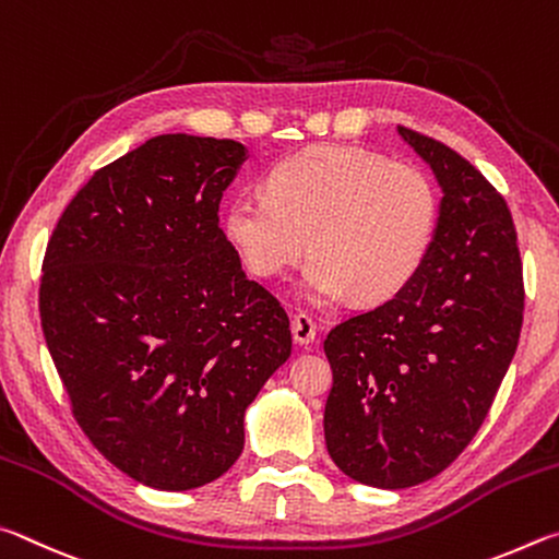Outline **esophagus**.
I'll return each mask as SVG.
<instances>
[{
    "instance_id": "34e87169",
    "label": "esophagus",
    "mask_w": 559,
    "mask_h": 559,
    "mask_svg": "<svg viewBox=\"0 0 559 559\" xmlns=\"http://www.w3.org/2000/svg\"><path fill=\"white\" fill-rule=\"evenodd\" d=\"M292 336H295L299 346H309L311 341L317 338V324L307 311H299V314L292 319Z\"/></svg>"
}]
</instances>
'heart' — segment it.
Wrapping results in <instances>:
<instances>
[{
  "label": "heart",
  "instance_id": "heart-1",
  "mask_svg": "<svg viewBox=\"0 0 559 559\" xmlns=\"http://www.w3.org/2000/svg\"><path fill=\"white\" fill-rule=\"evenodd\" d=\"M264 191L235 193L223 235L242 267L272 280L309 250L305 295L383 301L413 282L442 215L437 181L413 162L348 144L309 146L264 174Z\"/></svg>",
  "mask_w": 559,
  "mask_h": 559
}]
</instances>
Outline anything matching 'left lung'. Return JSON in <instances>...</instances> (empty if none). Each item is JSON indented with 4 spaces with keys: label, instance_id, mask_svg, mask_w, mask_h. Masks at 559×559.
<instances>
[{
    "label": "left lung",
    "instance_id": "obj_1",
    "mask_svg": "<svg viewBox=\"0 0 559 559\" xmlns=\"http://www.w3.org/2000/svg\"><path fill=\"white\" fill-rule=\"evenodd\" d=\"M442 186L432 252L409 285L329 331L324 437L354 481H429L472 442L523 326V262L508 203L452 146L400 127Z\"/></svg>",
    "mask_w": 559,
    "mask_h": 559
}]
</instances>
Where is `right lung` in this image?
<instances>
[{
  "label": "right lung",
  "instance_id": "add662e5",
  "mask_svg": "<svg viewBox=\"0 0 559 559\" xmlns=\"http://www.w3.org/2000/svg\"><path fill=\"white\" fill-rule=\"evenodd\" d=\"M242 162L233 140L152 136L87 179L46 245L38 311L75 423L159 491L228 472L292 354L287 311L218 225Z\"/></svg>",
  "mask_w": 559,
  "mask_h": 559
}]
</instances>
